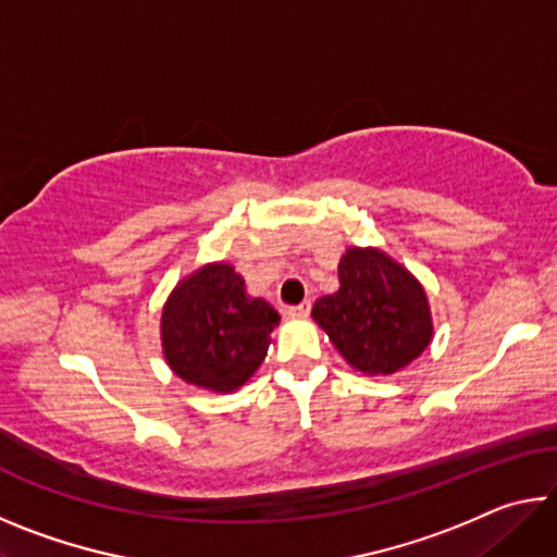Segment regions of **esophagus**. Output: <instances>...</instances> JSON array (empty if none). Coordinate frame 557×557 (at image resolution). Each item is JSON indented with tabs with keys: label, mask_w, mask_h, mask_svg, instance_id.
Segmentation results:
<instances>
[{
	"label": "esophagus",
	"mask_w": 557,
	"mask_h": 557,
	"mask_svg": "<svg viewBox=\"0 0 557 557\" xmlns=\"http://www.w3.org/2000/svg\"><path fill=\"white\" fill-rule=\"evenodd\" d=\"M309 312H312V305H309V301H301V305L287 309L289 319H307V317H309Z\"/></svg>",
	"instance_id": "esophagus-1"
}]
</instances>
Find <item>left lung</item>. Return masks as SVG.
I'll return each instance as SVG.
<instances>
[{
  "mask_svg": "<svg viewBox=\"0 0 557 557\" xmlns=\"http://www.w3.org/2000/svg\"><path fill=\"white\" fill-rule=\"evenodd\" d=\"M338 285L317 299L312 317L354 369L391 375L425 351L432 342L428 295L400 262L379 248H348Z\"/></svg>",
  "mask_w": 557,
  "mask_h": 557,
  "instance_id": "obj_1",
  "label": "left lung"
}]
</instances>
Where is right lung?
Masks as SVG:
<instances>
[{
    "instance_id": "add662e5",
    "label": "right lung",
    "mask_w": 557,
    "mask_h": 557,
    "mask_svg": "<svg viewBox=\"0 0 557 557\" xmlns=\"http://www.w3.org/2000/svg\"><path fill=\"white\" fill-rule=\"evenodd\" d=\"M280 314L245 295V280L225 262L184 277L162 312L164 358L178 379L213 393H233L265 361Z\"/></svg>"
}]
</instances>
